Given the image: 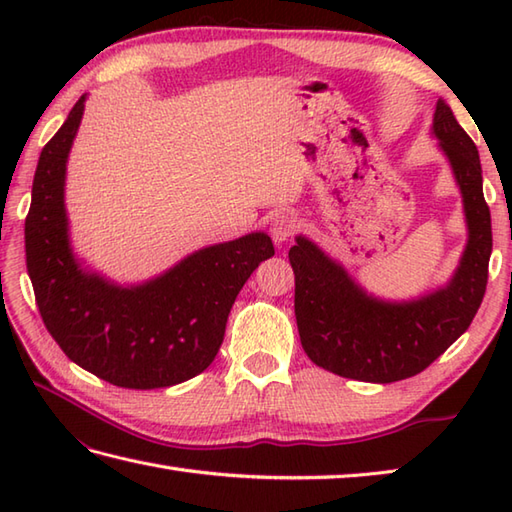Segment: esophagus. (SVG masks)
I'll use <instances>...</instances> for the list:
<instances>
[{
    "instance_id": "1",
    "label": "esophagus",
    "mask_w": 512,
    "mask_h": 512,
    "mask_svg": "<svg viewBox=\"0 0 512 512\" xmlns=\"http://www.w3.org/2000/svg\"><path fill=\"white\" fill-rule=\"evenodd\" d=\"M297 231V220L290 213H277L273 220H270V235H273L275 244H284L295 235Z\"/></svg>"
}]
</instances>
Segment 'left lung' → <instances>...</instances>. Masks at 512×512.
<instances>
[{
    "label": "left lung",
    "instance_id": "obj_1",
    "mask_svg": "<svg viewBox=\"0 0 512 512\" xmlns=\"http://www.w3.org/2000/svg\"><path fill=\"white\" fill-rule=\"evenodd\" d=\"M431 136L460 189L466 224V244L447 284L418 297L385 299L365 290L310 237L297 235L290 248L301 345L332 374L380 385L416 376L469 330L484 299L493 233L480 154L442 99Z\"/></svg>",
    "mask_w": 512,
    "mask_h": 512
}]
</instances>
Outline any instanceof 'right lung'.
<instances>
[{"label": "right lung", "mask_w": 512, "mask_h": 512, "mask_svg": "<svg viewBox=\"0 0 512 512\" xmlns=\"http://www.w3.org/2000/svg\"><path fill=\"white\" fill-rule=\"evenodd\" d=\"M83 94L41 149L26 217V266L52 339L85 372L125 389H158L202 374L224 341L235 297L275 255L264 231L204 246L140 284H116L74 253L65 209L68 158Z\"/></svg>", "instance_id": "1"}]
</instances>
